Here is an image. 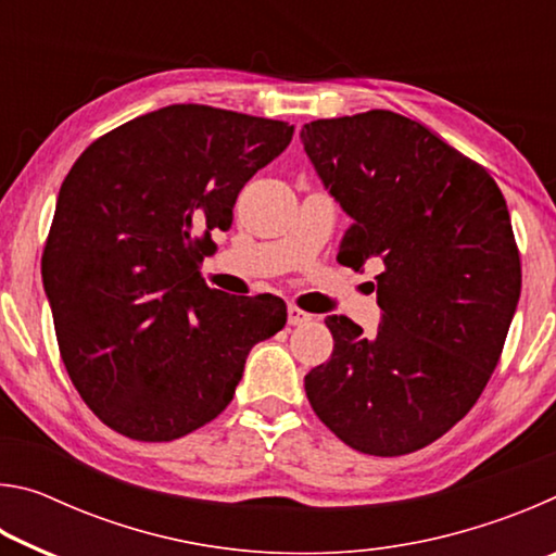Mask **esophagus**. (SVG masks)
<instances>
[{
	"label": "esophagus",
	"instance_id": "obj_1",
	"mask_svg": "<svg viewBox=\"0 0 556 556\" xmlns=\"http://www.w3.org/2000/svg\"><path fill=\"white\" fill-rule=\"evenodd\" d=\"M287 314H289V326H304V324H312L314 321L312 314H306L304 308H299L294 304H289Z\"/></svg>",
	"mask_w": 556,
	"mask_h": 556
}]
</instances>
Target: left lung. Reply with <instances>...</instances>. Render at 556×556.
Returning <instances> with one entry per match:
<instances>
[{
    "instance_id": "obj_1",
    "label": "left lung",
    "mask_w": 556,
    "mask_h": 556,
    "mask_svg": "<svg viewBox=\"0 0 556 556\" xmlns=\"http://www.w3.org/2000/svg\"><path fill=\"white\" fill-rule=\"evenodd\" d=\"M351 215L338 262L380 267L378 336L328 316L331 361L304 378L316 417L370 456L425 448L466 417L501 361L520 299V252L481 164L390 110L301 129Z\"/></svg>"
}]
</instances>
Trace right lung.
Listing matches in <instances>:
<instances>
[{
  "instance_id": "obj_1",
  "label": "right lung",
  "mask_w": 556,
  "mask_h": 556,
  "mask_svg": "<svg viewBox=\"0 0 556 556\" xmlns=\"http://www.w3.org/2000/svg\"><path fill=\"white\" fill-rule=\"evenodd\" d=\"M289 122L168 105L96 139L65 176L41 275L75 390L135 441H174L228 407L252 345L287 324L271 294L230 296L199 265Z\"/></svg>"
}]
</instances>
